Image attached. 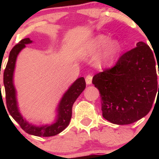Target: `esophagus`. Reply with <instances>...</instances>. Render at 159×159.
<instances>
[{
	"mask_svg": "<svg viewBox=\"0 0 159 159\" xmlns=\"http://www.w3.org/2000/svg\"><path fill=\"white\" fill-rule=\"evenodd\" d=\"M85 81L87 84H91V81H92V75H88L85 78Z\"/></svg>",
	"mask_w": 159,
	"mask_h": 159,
	"instance_id": "esophagus-1",
	"label": "esophagus"
}]
</instances>
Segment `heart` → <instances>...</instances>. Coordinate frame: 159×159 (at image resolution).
<instances>
[{
    "label": "heart",
    "mask_w": 159,
    "mask_h": 159,
    "mask_svg": "<svg viewBox=\"0 0 159 159\" xmlns=\"http://www.w3.org/2000/svg\"><path fill=\"white\" fill-rule=\"evenodd\" d=\"M105 34H98L92 40L90 45V52L97 54L104 48L98 58L97 64L100 67L111 65L118 57L121 51V44L117 40H110Z\"/></svg>",
    "instance_id": "b5f03b06"
}]
</instances>
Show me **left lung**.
I'll use <instances>...</instances> for the list:
<instances>
[{
	"label": "left lung",
	"mask_w": 159,
	"mask_h": 159,
	"mask_svg": "<svg viewBox=\"0 0 159 159\" xmlns=\"http://www.w3.org/2000/svg\"><path fill=\"white\" fill-rule=\"evenodd\" d=\"M136 46L123 54L115 66L93 77L102 116L113 124L129 125L148 115L159 91L155 55L145 43Z\"/></svg>",
	"instance_id": "left-lung-1"
}]
</instances>
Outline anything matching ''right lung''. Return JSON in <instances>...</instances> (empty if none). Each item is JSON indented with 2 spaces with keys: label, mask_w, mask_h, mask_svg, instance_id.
I'll use <instances>...</instances> for the list:
<instances>
[{
  "label": "right lung",
  "mask_w": 159,
  "mask_h": 159,
  "mask_svg": "<svg viewBox=\"0 0 159 159\" xmlns=\"http://www.w3.org/2000/svg\"><path fill=\"white\" fill-rule=\"evenodd\" d=\"M32 41L29 38L21 40L16 44L10 52L8 61L4 71V85L5 89L6 105L7 110L13 118L20 125L21 129L28 134L39 137H50L61 132L69 125L72 115V106L86 87V83L83 77L78 78L62 97L58 107L57 115L55 122L51 125L42 126H36L30 124L22 117L17 107L16 98V90L13 83L14 70L15 68L16 59L22 49L25 48V44H30ZM9 116V115H8Z\"/></svg>",
  "instance_id": "1"
}]
</instances>
